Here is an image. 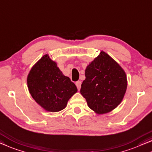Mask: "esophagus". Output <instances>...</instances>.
<instances>
[{
    "mask_svg": "<svg viewBox=\"0 0 152 152\" xmlns=\"http://www.w3.org/2000/svg\"><path fill=\"white\" fill-rule=\"evenodd\" d=\"M75 85H76L77 88V89L79 90V91H80V88H81V81H77V82L75 83Z\"/></svg>",
    "mask_w": 152,
    "mask_h": 152,
    "instance_id": "obj_1",
    "label": "esophagus"
}]
</instances>
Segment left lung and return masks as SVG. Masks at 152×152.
Returning a JSON list of instances; mask_svg holds the SVG:
<instances>
[{
    "label": "left lung",
    "instance_id": "obj_1",
    "mask_svg": "<svg viewBox=\"0 0 152 152\" xmlns=\"http://www.w3.org/2000/svg\"><path fill=\"white\" fill-rule=\"evenodd\" d=\"M81 94L95 113H107L116 108L124 97L127 81L120 65L104 51L90 63L85 71Z\"/></svg>",
    "mask_w": 152,
    "mask_h": 152
}]
</instances>
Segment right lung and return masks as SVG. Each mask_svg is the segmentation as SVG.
<instances>
[{
    "mask_svg": "<svg viewBox=\"0 0 152 152\" xmlns=\"http://www.w3.org/2000/svg\"><path fill=\"white\" fill-rule=\"evenodd\" d=\"M28 91L34 99L45 110L61 111L77 91L76 86L46 54L31 68L27 76Z\"/></svg>",
    "mask_w": 152,
    "mask_h": 152,
    "instance_id": "obj_1",
    "label": "right lung"
}]
</instances>
